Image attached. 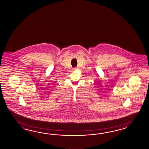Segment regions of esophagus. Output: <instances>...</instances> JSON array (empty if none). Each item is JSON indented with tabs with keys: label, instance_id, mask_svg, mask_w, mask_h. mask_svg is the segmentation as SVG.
I'll return each mask as SVG.
<instances>
[{
	"label": "esophagus",
	"instance_id": "obj_1",
	"mask_svg": "<svg viewBox=\"0 0 149 149\" xmlns=\"http://www.w3.org/2000/svg\"><path fill=\"white\" fill-rule=\"evenodd\" d=\"M77 69H78V68H73V70H74H74H77Z\"/></svg>",
	"mask_w": 149,
	"mask_h": 149
}]
</instances>
